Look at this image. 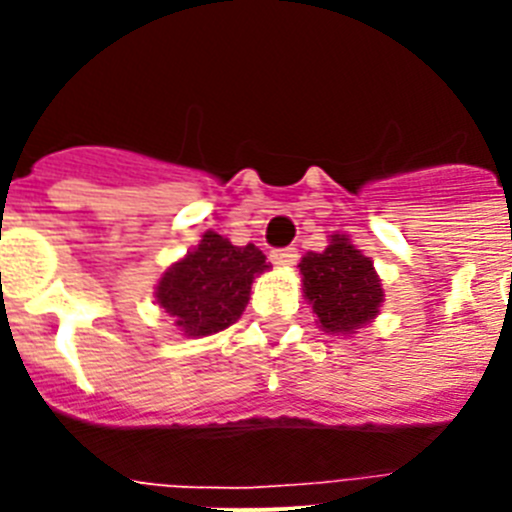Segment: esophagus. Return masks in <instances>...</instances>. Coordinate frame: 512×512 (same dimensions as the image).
I'll list each match as a JSON object with an SVG mask.
<instances>
[{"instance_id": "obj_1", "label": "esophagus", "mask_w": 512, "mask_h": 512, "mask_svg": "<svg viewBox=\"0 0 512 512\" xmlns=\"http://www.w3.org/2000/svg\"><path fill=\"white\" fill-rule=\"evenodd\" d=\"M271 261L277 266H295L297 251L295 248H274V251H271Z\"/></svg>"}]
</instances>
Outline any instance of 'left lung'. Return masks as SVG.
<instances>
[{
	"label": "left lung",
	"instance_id": "8db88e82",
	"mask_svg": "<svg viewBox=\"0 0 512 512\" xmlns=\"http://www.w3.org/2000/svg\"><path fill=\"white\" fill-rule=\"evenodd\" d=\"M302 292L330 336H348L372 323L384 302L382 282L372 259L346 235H330L323 253L310 251L300 261Z\"/></svg>",
	"mask_w": 512,
	"mask_h": 512
}]
</instances>
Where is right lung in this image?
Listing matches in <instances>:
<instances>
[{
  "label": "right lung",
  "instance_id": "add662e5",
  "mask_svg": "<svg viewBox=\"0 0 512 512\" xmlns=\"http://www.w3.org/2000/svg\"><path fill=\"white\" fill-rule=\"evenodd\" d=\"M266 269V256L253 243L233 246L228 238L207 230L200 246L158 279L156 302L184 336H212L241 318L253 277Z\"/></svg>",
  "mask_w": 512,
  "mask_h": 512
}]
</instances>
